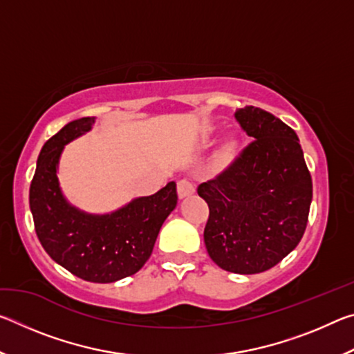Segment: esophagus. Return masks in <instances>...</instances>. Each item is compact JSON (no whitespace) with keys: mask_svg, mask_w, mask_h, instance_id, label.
I'll use <instances>...</instances> for the list:
<instances>
[{"mask_svg":"<svg viewBox=\"0 0 354 354\" xmlns=\"http://www.w3.org/2000/svg\"><path fill=\"white\" fill-rule=\"evenodd\" d=\"M195 192V187L194 184H192L190 181H187V179H181V181H178V195L179 198H185V196L192 195Z\"/></svg>","mask_w":354,"mask_h":354,"instance_id":"34e87169","label":"esophagus"}]
</instances>
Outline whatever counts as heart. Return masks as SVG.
<instances>
[{
	"mask_svg": "<svg viewBox=\"0 0 354 354\" xmlns=\"http://www.w3.org/2000/svg\"><path fill=\"white\" fill-rule=\"evenodd\" d=\"M231 153H232V143H226V145L221 148V151L218 154V159L220 160H225V159L230 158Z\"/></svg>",
	"mask_w": 354,
	"mask_h": 354,
	"instance_id": "obj_1",
	"label": "heart"
}]
</instances>
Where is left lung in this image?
Segmentation results:
<instances>
[{
	"instance_id": "1",
	"label": "left lung",
	"mask_w": 354,
	"mask_h": 354,
	"mask_svg": "<svg viewBox=\"0 0 354 354\" xmlns=\"http://www.w3.org/2000/svg\"><path fill=\"white\" fill-rule=\"evenodd\" d=\"M234 117L254 140L200 184L198 195L209 206L205 243L211 259L226 272L254 274L277 266L301 241L313 179L290 127L254 106Z\"/></svg>"
}]
</instances>
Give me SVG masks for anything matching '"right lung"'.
Segmentation results:
<instances>
[{
  "label": "right lung",
  "mask_w": 354,
  "mask_h": 354,
  "mask_svg": "<svg viewBox=\"0 0 354 354\" xmlns=\"http://www.w3.org/2000/svg\"><path fill=\"white\" fill-rule=\"evenodd\" d=\"M93 123V117L73 120L45 143L29 189V207L39 241L51 259L77 278L106 284L143 267L160 226L176 207L178 194L171 181L111 214L93 215L71 206L59 187V158L64 147L88 133Z\"/></svg>",
  "instance_id": "obj_1"
}]
</instances>
